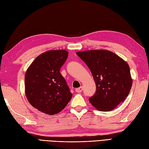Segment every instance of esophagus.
Wrapping results in <instances>:
<instances>
[{
    "instance_id": "obj_1",
    "label": "esophagus",
    "mask_w": 149,
    "mask_h": 149,
    "mask_svg": "<svg viewBox=\"0 0 149 149\" xmlns=\"http://www.w3.org/2000/svg\"><path fill=\"white\" fill-rule=\"evenodd\" d=\"M82 90H83V86H81V87L76 88V89H75V91H76L77 93H81Z\"/></svg>"
}]
</instances>
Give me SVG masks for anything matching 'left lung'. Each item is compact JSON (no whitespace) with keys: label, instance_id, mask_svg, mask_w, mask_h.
I'll list each match as a JSON object with an SVG mask.
<instances>
[{"label":"left lung","instance_id":"1","mask_svg":"<svg viewBox=\"0 0 149 149\" xmlns=\"http://www.w3.org/2000/svg\"><path fill=\"white\" fill-rule=\"evenodd\" d=\"M92 74L97 86L95 94L89 99L95 108L110 111L127 97L132 84L128 63L107 50L77 52Z\"/></svg>","mask_w":149,"mask_h":149}]
</instances>
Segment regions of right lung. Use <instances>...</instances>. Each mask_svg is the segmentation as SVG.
<instances>
[{"label":"right lung","mask_w":149,"mask_h":149,"mask_svg":"<svg viewBox=\"0 0 149 149\" xmlns=\"http://www.w3.org/2000/svg\"><path fill=\"white\" fill-rule=\"evenodd\" d=\"M65 50H50L41 54L25 74V93L33 107L53 115L65 108L71 100L66 81L59 70L68 58Z\"/></svg>","instance_id":"add662e5"}]
</instances>
